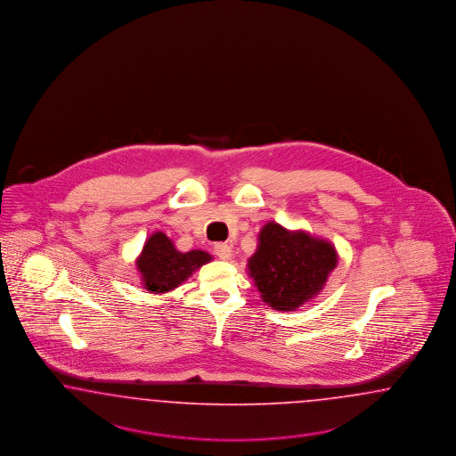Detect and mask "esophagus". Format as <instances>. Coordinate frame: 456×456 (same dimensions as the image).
Masks as SVG:
<instances>
[{"label":"esophagus","instance_id":"34e87169","mask_svg":"<svg viewBox=\"0 0 456 456\" xmlns=\"http://www.w3.org/2000/svg\"><path fill=\"white\" fill-rule=\"evenodd\" d=\"M214 252L217 254V257L222 259V261H229L232 257V248H231L229 244H225V242H217L214 246Z\"/></svg>","mask_w":456,"mask_h":456}]
</instances>
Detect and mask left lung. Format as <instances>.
Segmentation results:
<instances>
[{"label":"left lung","mask_w":456,"mask_h":456,"mask_svg":"<svg viewBox=\"0 0 456 456\" xmlns=\"http://www.w3.org/2000/svg\"><path fill=\"white\" fill-rule=\"evenodd\" d=\"M336 261L330 242L269 222L248 259V271L264 303L277 311H294L322 289Z\"/></svg>","instance_id":"left-lung-1"}]
</instances>
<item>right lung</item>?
<instances>
[{
  "mask_svg": "<svg viewBox=\"0 0 456 456\" xmlns=\"http://www.w3.org/2000/svg\"><path fill=\"white\" fill-rule=\"evenodd\" d=\"M212 257L204 250L179 252L162 232H155L145 242L138 257V271L151 292H167L180 286L193 271Z\"/></svg>",
  "mask_w": 456,
  "mask_h": 456,
  "instance_id": "1",
  "label": "right lung"
}]
</instances>
